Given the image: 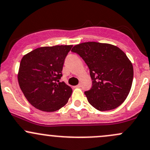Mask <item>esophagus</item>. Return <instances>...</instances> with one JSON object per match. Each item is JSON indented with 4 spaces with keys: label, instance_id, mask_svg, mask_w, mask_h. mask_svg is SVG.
I'll use <instances>...</instances> for the list:
<instances>
[{
    "label": "esophagus",
    "instance_id": "obj_1",
    "mask_svg": "<svg viewBox=\"0 0 150 150\" xmlns=\"http://www.w3.org/2000/svg\"><path fill=\"white\" fill-rule=\"evenodd\" d=\"M81 84H79L78 85L76 86V87H81Z\"/></svg>",
    "mask_w": 150,
    "mask_h": 150
}]
</instances>
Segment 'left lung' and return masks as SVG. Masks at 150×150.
<instances>
[{"label":"left lung","instance_id":"left-lung-1","mask_svg":"<svg viewBox=\"0 0 150 150\" xmlns=\"http://www.w3.org/2000/svg\"><path fill=\"white\" fill-rule=\"evenodd\" d=\"M71 51L82 58L89 69L92 86L84 92L88 102L100 111L121 105L132 85V64L120 48L106 43L88 42Z\"/></svg>","mask_w":150,"mask_h":150}]
</instances>
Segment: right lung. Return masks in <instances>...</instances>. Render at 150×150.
Instances as JSON below:
<instances>
[{
	"instance_id": "1",
	"label": "right lung",
	"mask_w": 150,
	"mask_h": 150,
	"mask_svg": "<svg viewBox=\"0 0 150 150\" xmlns=\"http://www.w3.org/2000/svg\"><path fill=\"white\" fill-rule=\"evenodd\" d=\"M72 45L42 47L21 59L18 81L21 91L32 105L45 112H54L64 106L72 89L61 81L65 58Z\"/></svg>"
}]
</instances>
